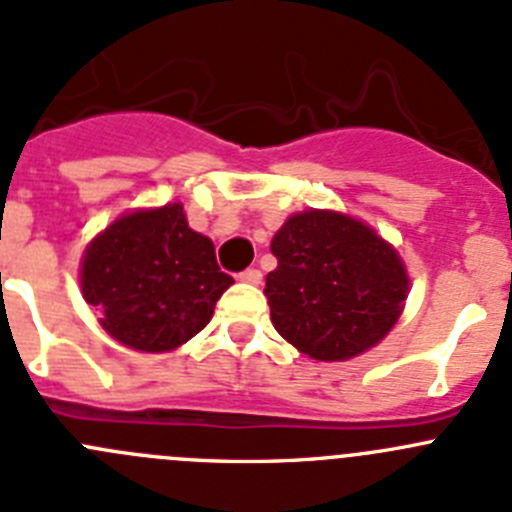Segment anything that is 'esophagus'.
Returning a JSON list of instances; mask_svg holds the SVG:
<instances>
[{"instance_id": "obj_1", "label": "esophagus", "mask_w": 512, "mask_h": 512, "mask_svg": "<svg viewBox=\"0 0 512 512\" xmlns=\"http://www.w3.org/2000/svg\"><path fill=\"white\" fill-rule=\"evenodd\" d=\"M238 279H241L243 284H261V279H264V276H261L259 269H246L238 274Z\"/></svg>"}]
</instances>
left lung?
Masks as SVG:
<instances>
[{
  "instance_id": "1",
  "label": "left lung",
  "mask_w": 512,
  "mask_h": 512,
  "mask_svg": "<svg viewBox=\"0 0 512 512\" xmlns=\"http://www.w3.org/2000/svg\"><path fill=\"white\" fill-rule=\"evenodd\" d=\"M266 276L271 322L289 345L320 363L375 348L401 317L409 271L396 248L363 220L309 208L271 238Z\"/></svg>"
}]
</instances>
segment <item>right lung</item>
<instances>
[{"label":"right lung","mask_w":512,"mask_h":512,"mask_svg":"<svg viewBox=\"0 0 512 512\" xmlns=\"http://www.w3.org/2000/svg\"><path fill=\"white\" fill-rule=\"evenodd\" d=\"M81 294L98 325L139 353H170L198 335L233 284L215 246L192 231L182 203L121 213L91 238Z\"/></svg>","instance_id":"right-lung-1"}]
</instances>
